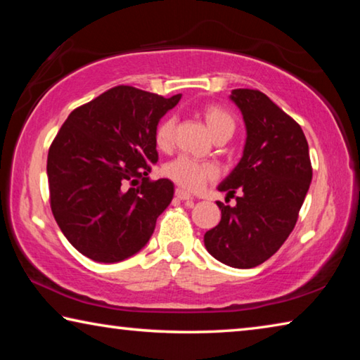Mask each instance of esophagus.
<instances>
[{"label": "esophagus", "instance_id": "esophagus-1", "mask_svg": "<svg viewBox=\"0 0 360 360\" xmlns=\"http://www.w3.org/2000/svg\"><path fill=\"white\" fill-rule=\"evenodd\" d=\"M174 195H176V198H179V200H182V202H186V200H193V197L191 193H188L187 191H184V188H176V192H174Z\"/></svg>", "mask_w": 360, "mask_h": 360}]
</instances>
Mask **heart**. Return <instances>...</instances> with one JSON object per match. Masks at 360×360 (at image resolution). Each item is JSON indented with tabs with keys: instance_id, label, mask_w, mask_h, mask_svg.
<instances>
[{
	"instance_id": "1",
	"label": "heart",
	"mask_w": 360,
	"mask_h": 360,
	"mask_svg": "<svg viewBox=\"0 0 360 360\" xmlns=\"http://www.w3.org/2000/svg\"><path fill=\"white\" fill-rule=\"evenodd\" d=\"M203 119L208 127L212 138L221 135H229L235 130V117L227 109L219 105H208L203 109ZM174 131V119L167 117L157 125L155 130V144L160 149H168L173 143ZM165 174L178 182L181 187L187 191H198L206 182L214 179L217 176V169L211 163L195 162L188 157H178L173 162H169L165 167Z\"/></svg>"
}]
</instances>
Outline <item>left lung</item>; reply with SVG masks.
<instances>
[{
	"mask_svg": "<svg viewBox=\"0 0 360 360\" xmlns=\"http://www.w3.org/2000/svg\"><path fill=\"white\" fill-rule=\"evenodd\" d=\"M246 143L238 165L217 191L241 192L235 206L217 202L221 222L205 233L212 257L233 268H254L275 254L294 230L313 169L302 127L265 94L231 90Z\"/></svg>",
	"mask_w": 360,
	"mask_h": 360,
	"instance_id": "obj_1",
	"label": "left lung"
}]
</instances>
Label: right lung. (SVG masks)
I'll use <instances>...</instances> for the list:
<instances>
[{
  "mask_svg": "<svg viewBox=\"0 0 360 360\" xmlns=\"http://www.w3.org/2000/svg\"><path fill=\"white\" fill-rule=\"evenodd\" d=\"M179 100L119 85L75 109L57 133L47 155L51 208L85 257L115 264L148 245L174 195L169 179L146 178L158 160L155 130Z\"/></svg>",
  "mask_w": 360,
  "mask_h": 360,
  "instance_id": "add662e5",
  "label": "right lung"
}]
</instances>
